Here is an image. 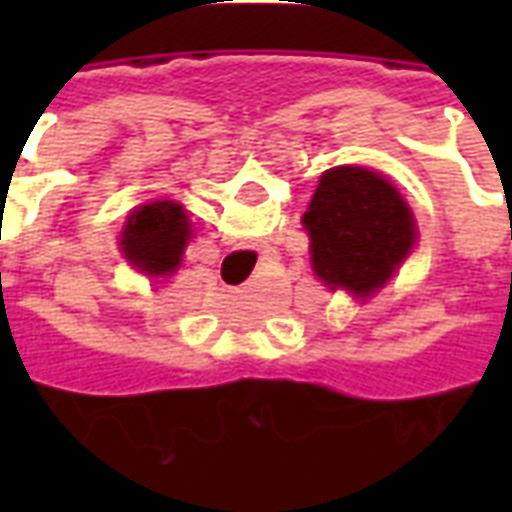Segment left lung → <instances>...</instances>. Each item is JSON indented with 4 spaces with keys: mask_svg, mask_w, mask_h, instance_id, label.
I'll return each instance as SVG.
<instances>
[{
    "mask_svg": "<svg viewBox=\"0 0 512 512\" xmlns=\"http://www.w3.org/2000/svg\"><path fill=\"white\" fill-rule=\"evenodd\" d=\"M313 271L329 289L369 295L393 276L414 244L412 212L401 193L361 167L321 177L303 217Z\"/></svg>",
    "mask_w": 512,
    "mask_h": 512,
    "instance_id": "1",
    "label": "left lung"
}]
</instances>
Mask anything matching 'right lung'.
<instances>
[{"mask_svg": "<svg viewBox=\"0 0 512 512\" xmlns=\"http://www.w3.org/2000/svg\"><path fill=\"white\" fill-rule=\"evenodd\" d=\"M188 239L191 228L183 207L172 201H154L130 215L122 233V247L130 263L151 276H164L180 265Z\"/></svg>", "mask_w": 512, "mask_h": 512, "instance_id": "right-lung-1", "label": "right lung"}]
</instances>
